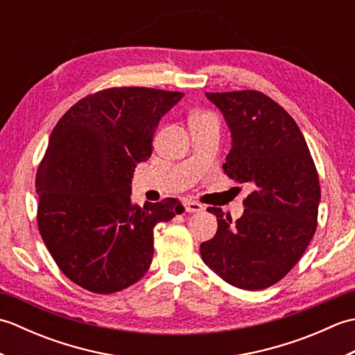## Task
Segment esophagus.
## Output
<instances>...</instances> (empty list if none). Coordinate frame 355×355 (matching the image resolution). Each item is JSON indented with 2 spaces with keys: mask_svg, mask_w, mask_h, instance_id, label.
<instances>
[{
  "mask_svg": "<svg viewBox=\"0 0 355 355\" xmlns=\"http://www.w3.org/2000/svg\"><path fill=\"white\" fill-rule=\"evenodd\" d=\"M184 209H186V212L193 214V212H201L205 207H202V205H200V202H197V201L187 200V201H184Z\"/></svg>",
  "mask_w": 355,
  "mask_h": 355,
  "instance_id": "34e87169",
  "label": "esophagus"
}]
</instances>
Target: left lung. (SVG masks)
Instances as JSON below:
<instances>
[{
    "label": "left lung",
    "instance_id": "1",
    "mask_svg": "<svg viewBox=\"0 0 355 355\" xmlns=\"http://www.w3.org/2000/svg\"><path fill=\"white\" fill-rule=\"evenodd\" d=\"M206 96L232 134L223 169L253 192L235 223L221 209H207L218 230L200 245L201 258L233 286L267 288L296 266L318 227V171L297 123L268 96L254 89Z\"/></svg>",
    "mask_w": 355,
    "mask_h": 355
}]
</instances>
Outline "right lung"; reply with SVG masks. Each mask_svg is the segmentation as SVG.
<instances>
[{
  "instance_id": "right-lung-1",
  "label": "right lung",
  "mask_w": 355,
  "mask_h": 355,
  "mask_svg": "<svg viewBox=\"0 0 355 355\" xmlns=\"http://www.w3.org/2000/svg\"><path fill=\"white\" fill-rule=\"evenodd\" d=\"M184 94L143 87L89 94L53 128L36 172L37 227L62 273L110 294L145 276L154 227L183 214L177 198L131 202L135 166L153 154L160 119Z\"/></svg>"
}]
</instances>
